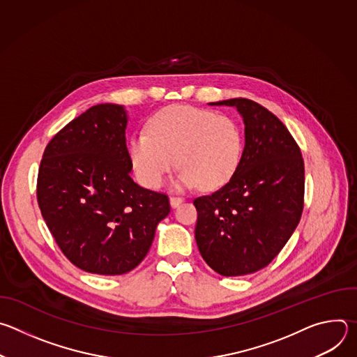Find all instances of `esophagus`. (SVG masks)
Masks as SVG:
<instances>
[{
  "label": "esophagus",
  "mask_w": 357,
  "mask_h": 357,
  "mask_svg": "<svg viewBox=\"0 0 357 357\" xmlns=\"http://www.w3.org/2000/svg\"><path fill=\"white\" fill-rule=\"evenodd\" d=\"M182 197L181 196H171L169 197V203H171V206L172 208H176V206H179L181 205V203H182Z\"/></svg>",
  "instance_id": "esophagus-1"
}]
</instances>
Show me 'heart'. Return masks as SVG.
Instances as JSON below:
<instances>
[{
    "label": "heart",
    "mask_w": 357,
    "mask_h": 357,
    "mask_svg": "<svg viewBox=\"0 0 357 357\" xmlns=\"http://www.w3.org/2000/svg\"><path fill=\"white\" fill-rule=\"evenodd\" d=\"M243 154V137L227 116L192 106H171L148 123V131L130 141V158L139 182L148 188L162 183L168 172L182 167L175 188L212 190L236 174ZM177 158L175 159L174 157Z\"/></svg>",
    "instance_id": "1"
}]
</instances>
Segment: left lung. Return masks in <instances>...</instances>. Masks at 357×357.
I'll list each match as a JSON object with an SVG mask.
<instances>
[{"instance_id": "8db88e82", "label": "left lung", "mask_w": 357, "mask_h": 357, "mask_svg": "<svg viewBox=\"0 0 357 357\" xmlns=\"http://www.w3.org/2000/svg\"><path fill=\"white\" fill-rule=\"evenodd\" d=\"M209 105L237 109L245 142L233 178L193 200L195 238L218 274L245 275L267 267L296 229L303 209V160L287 127L256 101L240 97Z\"/></svg>"}]
</instances>
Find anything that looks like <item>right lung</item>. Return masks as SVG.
<instances>
[{
  "label": "right lung",
  "instance_id": "add662e5",
  "mask_svg": "<svg viewBox=\"0 0 357 357\" xmlns=\"http://www.w3.org/2000/svg\"><path fill=\"white\" fill-rule=\"evenodd\" d=\"M127 112L105 103L65 126L45 148L36 197L68 260L83 271L120 275L146 256L169 199L137 185L126 142Z\"/></svg>",
  "mask_w": 357,
  "mask_h": 357
}]
</instances>
